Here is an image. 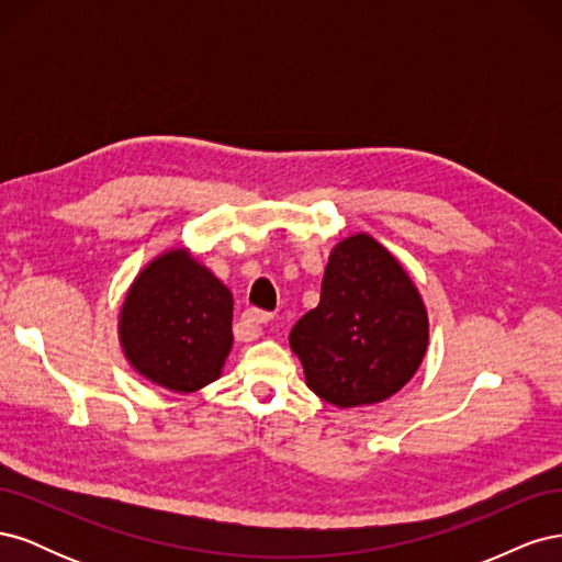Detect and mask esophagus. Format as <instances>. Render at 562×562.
<instances>
[{
  "mask_svg": "<svg viewBox=\"0 0 562 562\" xmlns=\"http://www.w3.org/2000/svg\"><path fill=\"white\" fill-rule=\"evenodd\" d=\"M274 318L269 312H260V310H248L244 312V323L252 330V337H260L265 333L267 323Z\"/></svg>",
  "mask_w": 562,
  "mask_h": 562,
  "instance_id": "34e87169",
  "label": "esophagus"
}]
</instances>
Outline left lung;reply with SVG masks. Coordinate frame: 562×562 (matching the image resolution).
<instances>
[{"mask_svg":"<svg viewBox=\"0 0 562 562\" xmlns=\"http://www.w3.org/2000/svg\"><path fill=\"white\" fill-rule=\"evenodd\" d=\"M427 347V304L405 267L366 232L337 241L318 307L291 333L307 386L335 407L378 405L415 378Z\"/></svg>","mask_w":562,"mask_h":562,"instance_id":"obj_1","label":"left lung"}]
</instances>
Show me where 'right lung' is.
<instances>
[{
    "instance_id": "right-lung-1",
    "label": "right lung",
    "mask_w": 562,
    "mask_h": 562,
    "mask_svg": "<svg viewBox=\"0 0 562 562\" xmlns=\"http://www.w3.org/2000/svg\"><path fill=\"white\" fill-rule=\"evenodd\" d=\"M234 297L190 248L151 258L119 307V345L147 382L192 394L223 375L234 345Z\"/></svg>"
}]
</instances>
